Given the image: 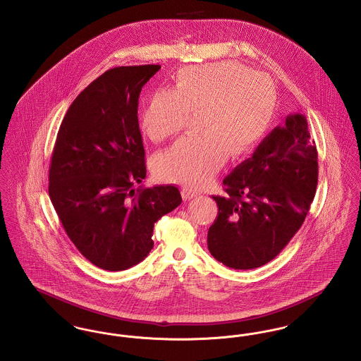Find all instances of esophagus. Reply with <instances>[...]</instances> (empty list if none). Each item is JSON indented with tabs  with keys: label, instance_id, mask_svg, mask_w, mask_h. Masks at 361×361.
Here are the masks:
<instances>
[{
	"label": "esophagus",
	"instance_id": "34e87169",
	"mask_svg": "<svg viewBox=\"0 0 361 361\" xmlns=\"http://www.w3.org/2000/svg\"><path fill=\"white\" fill-rule=\"evenodd\" d=\"M181 196H183L184 200H191V199L196 196V193L192 192L191 190H188V188H183L181 190Z\"/></svg>",
	"mask_w": 361,
	"mask_h": 361
}]
</instances>
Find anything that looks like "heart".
Here are the masks:
<instances>
[{
  "label": "heart",
  "instance_id": "heart-1",
  "mask_svg": "<svg viewBox=\"0 0 361 361\" xmlns=\"http://www.w3.org/2000/svg\"><path fill=\"white\" fill-rule=\"evenodd\" d=\"M176 90L159 88L143 107L139 124L152 142L178 135L190 113L200 133L184 137L155 159L157 176L191 190L207 187L229 155L241 158L260 143L276 111V91L262 73L235 63L185 66Z\"/></svg>",
  "mask_w": 361,
  "mask_h": 361
}]
</instances>
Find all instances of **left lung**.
Wrapping results in <instances>:
<instances>
[{
  "instance_id": "1",
  "label": "left lung",
  "mask_w": 361,
  "mask_h": 361,
  "mask_svg": "<svg viewBox=\"0 0 361 361\" xmlns=\"http://www.w3.org/2000/svg\"><path fill=\"white\" fill-rule=\"evenodd\" d=\"M212 196L218 216L207 233L210 254L235 270L260 267L301 228L318 185V151L302 114H289L224 180Z\"/></svg>"
}]
</instances>
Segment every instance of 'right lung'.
<instances>
[{
  "mask_svg": "<svg viewBox=\"0 0 361 361\" xmlns=\"http://www.w3.org/2000/svg\"><path fill=\"white\" fill-rule=\"evenodd\" d=\"M159 65L109 69L68 109L49 168V196L64 231L92 264L121 271L154 247V224L181 204L174 185L133 190L146 177L137 121L142 87Z\"/></svg>",
  "mask_w": 361,
  "mask_h": 361,
  "instance_id": "1",
  "label": "right lung"
}]
</instances>
